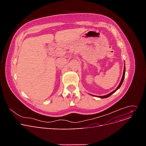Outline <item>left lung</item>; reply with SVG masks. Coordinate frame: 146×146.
<instances>
[{"label": "left lung", "mask_w": 146, "mask_h": 146, "mask_svg": "<svg viewBox=\"0 0 146 146\" xmlns=\"http://www.w3.org/2000/svg\"><path fill=\"white\" fill-rule=\"evenodd\" d=\"M125 66H124V69H123V75H122V78H121V82H120V83L119 84V85H118V86L117 87V88L114 91H113V92H111V93H110V94H108V95H105V96H97V97H98V98H108L109 96H110L111 95H112L113 93H114L117 90H118L119 88V87H121V86L122 85V82H123V79H124V77H125ZM93 96H94V95H93Z\"/></svg>", "instance_id": "8db88e82"}]
</instances>
